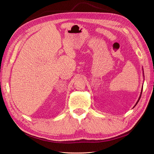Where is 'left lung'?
Listing matches in <instances>:
<instances>
[{
	"mask_svg": "<svg viewBox=\"0 0 154 154\" xmlns=\"http://www.w3.org/2000/svg\"><path fill=\"white\" fill-rule=\"evenodd\" d=\"M144 74V73H143ZM142 91H143V87H142V88H141V94H140V96H139V99H138V100H137V101L136 102V105H135V106H136L137 104V103L139 102V100H140V98H141V94H142ZM135 106H134V107H135Z\"/></svg>",
	"mask_w": 154,
	"mask_h": 154,
	"instance_id": "left-lung-1",
	"label": "left lung"
}]
</instances>
